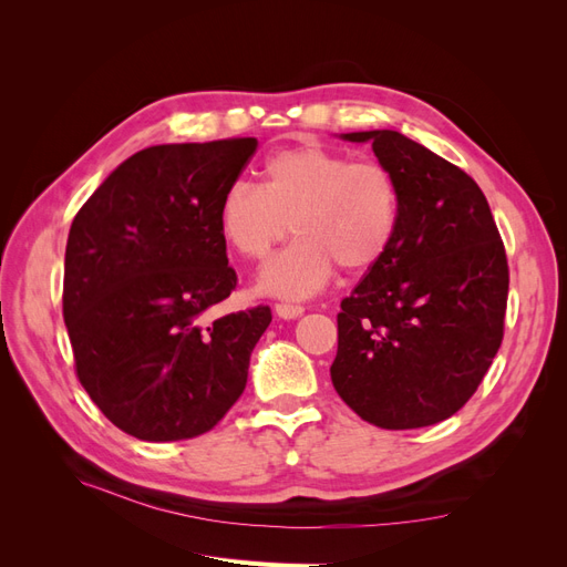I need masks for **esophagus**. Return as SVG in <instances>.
<instances>
[{
	"label": "esophagus",
	"instance_id": "obj_1",
	"mask_svg": "<svg viewBox=\"0 0 567 567\" xmlns=\"http://www.w3.org/2000/svg\"><path fill=\"white\" fill-rule=\"evenodd\" d=\"M274 312H277L281 319H298V317H302L305 307L302 305H290V302H277V305H274Z\"/></svg>",
	"mask_w": 567,
	"mask_h": 567
}]
</instances>
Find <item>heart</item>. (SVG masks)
Returning a JSON list of instances; mask_svg holds the SVG:
<instances>
[{
  "label": "heart",
  "mask_w": 567,
  "mask_h": 567,
  "mask_svg": "<svg viewBox=\"0 0 567 567\" xmlns=\"http://www.w3.org/2000/svg\"><path fill=\"white\" fill-rule=\"evenodd\" d=\"M400 217V182L388 165L307 142L271 153L262 186L234 182L219 198L217 227L246 260H265L293 225L298 241L262 269L260 290L310 298L336 267L352 277L379 267Z\"/></svg>",
  "instance_id": "1"
}]
</instances>
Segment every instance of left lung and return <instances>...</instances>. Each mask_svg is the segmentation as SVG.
Listing matches in <instances>:
<instances>
[{"instance_id": "1", "label": "left lung", "mask_w": 567, "mask_h": 567, "mask_svg": "<svg viewBox=\"0 0 567 567\" xmlns=\"http://www.w3.org/2000/svg\"><path fill=\"white\" fill-rule=\"evenodd\" d=\"M371 142L400 182L398 241L340 302L336 392L385 427L433 425L466 404L502 346L508 262L489 203L461 167L394 130Z\"/></svg>"}]
</instances>
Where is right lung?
<instances>
[{
  "instance_id": "right-lung-1",
  "label": "right lung",
  "mask_w": 567,
  "mask_h": 567,
  "mask_svg": "<svg viewBox=\"0 0 567 567\" xmlns=\"http://www.w3.org/2000/svg\"><path fill=\"white\" fill-rule=\"evenodd\" d=\"M257 140L161 144L134 153L75 215L63 319L82 388L120 431L177 442L213 431L241 398L271 310L210 319L236 271L219 198Z\"/></svg>"
}]
</instances>
